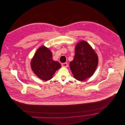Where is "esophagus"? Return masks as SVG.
<instances>
[{
  "label": "esophagus",
  "mask_w": 125,
  "mask_h": 125,
  "mask_svg": "<svg viewBox=\"0 0 125 125\" xmlns=\"http://www.w3.org/2000/svg\"><path fill=\"white\" fill-rule=\"evenodd\" d=\"M62 67H67L68 66V64H67V63H66V62H65V63H62Z\"/></svg>",
  "instance_id": "34e87169"
}]
</instances>
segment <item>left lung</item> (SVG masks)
<instances>
[{"instance_id":"8db88e82","label":"left lung","mask_w":125,"mask_h":125,"mask_svg":"<svg viewBox=\"0 0 125 125\" xmlns=\"http://www.w3.org/2000/svg\"><path fill=\"white\" fill-rule=\"evenodd\" d=\"M98 63V56L89 44L81 41L76 44L73 60L70 62L72 73L76 79L83 81L91 76Z\"/></svg>"}]
</instances>
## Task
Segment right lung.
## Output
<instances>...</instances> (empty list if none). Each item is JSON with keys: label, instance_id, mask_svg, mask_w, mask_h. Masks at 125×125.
Returning a JSON list of instances; mask_svg holds the SVG:
<instances>
[{"label": "right lung", "instance_id": "add662e5", "mask_svg": "<svg viewBox=\"0 0 125 125\" xmlns=\"http://www.w3.org/2000/svg\"><path fill=\"white\" fill-rule=\"evenodd\" d=\"M31 67L39 78L48 81L52 78L55 72L61 68V65L52 60L51 51L43 46L36 51L31 62Z\"/></svg>", "mask_w": 125, "mask_h": 125}]
</instances>
